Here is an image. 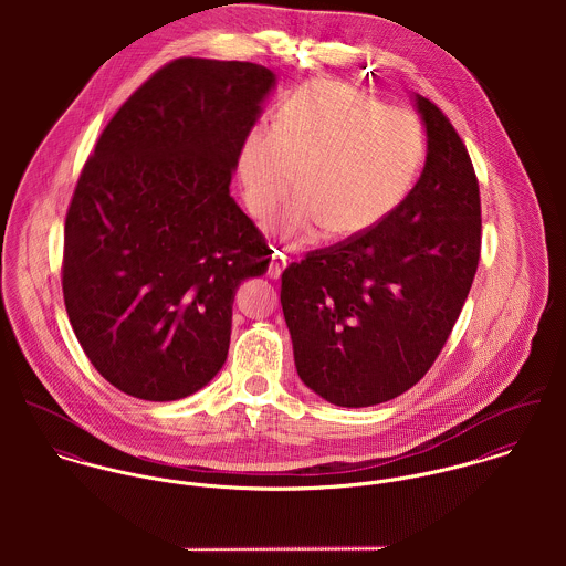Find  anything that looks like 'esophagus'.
<instances>
[{"label":"esophagus","instance_id":"obj_1","mask_svg":"<svg viewBox=\"0 0 566 566\" xmlns=\"http://www.w3.org/2000/svg\"><path fill=\"white\" fill-rule=\"evenodd\" d=\"M285 265H287L285 254H283L281 250H274V252H272V259H270V268H268L270 279H279V276L283 274V270H285Z\"/></svg>","mask_w":566,"mask_h":566}]
</instances>
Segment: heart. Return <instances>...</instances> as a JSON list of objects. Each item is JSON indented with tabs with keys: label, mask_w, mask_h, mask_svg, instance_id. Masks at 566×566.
Wrapping results in <instances>:
<instances>
[{
	"label": "heart",
	"mask_w": 566,
	"mask_h": 566,
	"mask_svg": "<svg viewBox=\"0 0 566 566\" xmlns=\"http://www.w3.org/2000/svg\"><path fill=\"white\" fill-rule=\"evenodd\" d=\"M424 153L418 119L344 82L316 81L292 93L272 130L245 133L238 176L248 211L274 224L287 245L357 238L381 224L407 196Z\"/></svg>",
	"instance_id": "obj_1"
}]
</instances>
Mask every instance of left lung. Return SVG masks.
Segmentation results:
<instances>
[{
    "instance_id": "obj_1",
    "label": "left lung",
    "mask_w": 566,
    "mask_h": 566,
    "mask_svg": "<svg viewBox=\"0 0 566 566\" xmlns=\"http://www.w3.org/2000/svg\"><path fill=\"white\" fill-rule=\"evenodd\" d=\"M427 159L375 229L292 263L281 305L301 381L339 407L386 403L440 355L471 292L482 248L480 185L447 115L413 93Z\"/></svg>"
}]
</instances>
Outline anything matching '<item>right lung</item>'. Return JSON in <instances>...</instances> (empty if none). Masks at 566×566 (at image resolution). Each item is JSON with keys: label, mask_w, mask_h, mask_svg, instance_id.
I'll use <instances>...</instances> for the list:
<instances>
[{"label": "right lung", "mask_w": 566, "mask_h": 566, "mask_svg": "<svg viewBox=\"0 0 566 566\" xmlns=\"http://www.w3.org/2000/svg\"><path fill=\"white\" fill-rule=\"evenodd\" d=\"M276 76L178 59L115 113L65 222L63 296L95 370L144 401H178L224 366L233 298L270 248L231 196L243 137Z\"/></svg>", "instance_id": "obj_1"}]
</instances>
